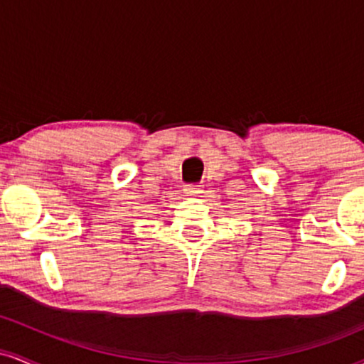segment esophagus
Masks as SVG:
<instances>
[{"label":"esophagus","instance_id":"esophagus-1","mask_svg":"<svg viewBox=\"0 0 364 364\" xmlns=\"http://www.w3.org/2000/svg\"><path fill=\"white\" fill-rule=\"evenodd\" d=\"M203 193V190L198 185H186L185 186V195L190 196V198H195V196H200Z\"/></svg>","mask_w":364,"mask_h":364}]
</instances>
